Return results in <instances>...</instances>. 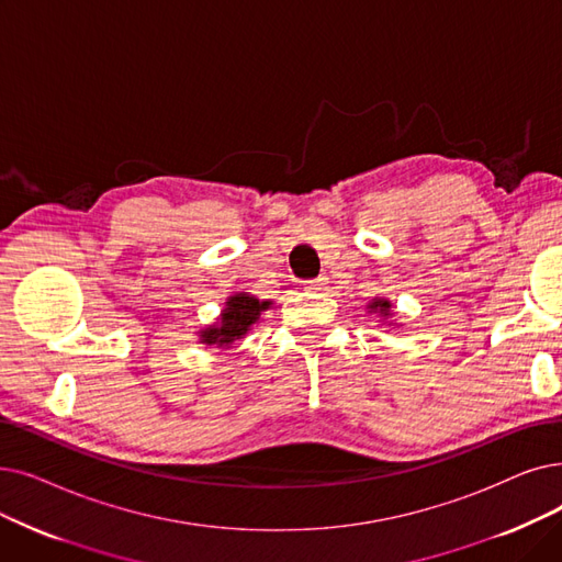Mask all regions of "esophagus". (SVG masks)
<instances>
[{"mask_svg": "<svg viewBox=\"0 0 562 562\" xmlns=\"http://www.w3.org/2000/svg\"><path fill=\"white\" fill-rule=\"evenodd\" d=\"M326 284H328V278H324V276L316 278V280H307L305 291H314V294H316V291H324Z\"/></svg>", "mask_w": 562, "mask_h": 562, "instance_id": "esophagus-1", "label": "esophagus"}]
</instances>
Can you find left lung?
<instances>
[{"label": "left lung", "instance_id": "1", "mask_svg": "<svg viewBox=\"0 0 562 562\" xmlns=\"http://www.w3.org/2000/svg\"><path fill=\"white\" fill-rule=\"evenodd\" d=\"M370 307H372V310H379L381 314H387V312H390V303H387V301H374Z\"/></svg>", "mask_w": 562, "mask_h": 562}]
</instances>
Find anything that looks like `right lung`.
<instances>
[{
  "label": "right lung",
  "instance_id": "obj_1",
  "mask_svg": "<svg viewBox=\"0 0 562 562\" xmlns=\"http://www.w3.org/2000/svg\"><path fill=\"white\" fill-rule=\"evenodd\" d=\"M268 301H257L255 296L250 294H236L227 301V307L223 312V324L221 326H213V328H206L202 333V339L206 341V345H232L234 339H238L240 335H246L248 328L259 319L261 310H266Z\"/></svg>",
  "mask_w": 562,
  "mask_h": 562
}]
</instances>
